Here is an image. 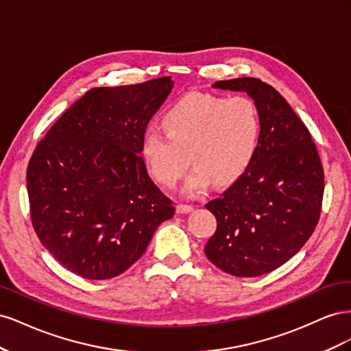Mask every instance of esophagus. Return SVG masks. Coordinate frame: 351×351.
I'll list each match as a JSON object with an SVG mask.
<instances>
[{"label": "esophagus", "instance_id": "1", "mask_svg": "<svg viewBox=\"0 0 351 351\" xmlns=\"http://www.w3.org/2000/svg\"><path fill=\"white\" fill-rule=\"evenodd\" d=\"M176 209H177V214H189V212L193 210V206L186 205V204H178Z\"/></svg>", "mask_w": 351, "mask_h": 351}]
</instances>
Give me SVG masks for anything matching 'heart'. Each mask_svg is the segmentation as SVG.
Here are the masks:
<instances>
[{
	"label": "heart",
	"instance_id": "b5f03b06",
	"mask_svg": "<svg viewBox=\"0 0 351 351\" xmlns=\"http://www.w3.org/2000/svg\"><path fill=\"white\" fill-rule=\"evenodd\" d=\"M162 123L165 132L149 127L143 133V161L159 183L173 187L186 173L189 153L195 165L184 186L189 196L200 195L210 180L218 186L236 182L256 155L262 132L256 104L243 95L187 93Z\"/></svg>",
	"mask_w": 351,
	"mask_h": 351
}]
</instances>
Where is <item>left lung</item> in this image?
<instances>
[{
  "mask_svg": "<svg viewBox=\"0 0 351 351\" xmlns=\"http://www.w3.org/2000/svg\"><path fill=\"white\" fill-rule=\"evenodd\" d=\"M214 88L246 92L259 110L262 132L249 168L205 205L217 218L205 254L234 277H259L291 259L313 234L324 168L307 127L269 84L239 77Z\"/></svg>",
  "mask_w": 351,
  "mask_h": 351,
  "instance_id": "left-lung-1",
  "label": "left lung"
}]
</instances>
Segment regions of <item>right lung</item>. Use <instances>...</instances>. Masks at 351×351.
Returning <instances> with one entry per match:
<instances>
[{
    "mask_svg": "<svg viewBox=\"0 0 351 351\" xmlns=\"http://www.w3.org/2000/svg\"><path fill=\"white\" fill-rule=\"evenodd\" d=\"M171 77L88 90L51 127L27 165L32 226L62 267L108 280L145 253L176 208L141 154Z\"/></svg>",
    "mask_w": 351,
    "mask_h": 351,
    "instance_id": "1",
    "label": "right lung"
}]
</instances>
